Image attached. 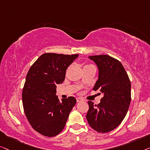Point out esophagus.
I'll return each mask as SVG.
<instances>
[{
    "label": "esophagus",
    "instance_id": "esophagus-1",
    "mask_svg": "<svg viewBox=\"0 0 150 150\" xmlns=\"http://www.w3.org/2000/svg\"><path fill=\"white\" fill-rule=\"evenodd\" d=\"M77 102H81V101H83V99L81 98V97H77Z\"/></svg>",
    "mask_w": 150,
    "mask_h": 150
}]
</instances>
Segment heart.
<instances>
[{"label": "heart", "instance_id": "1", "mask_svg": "<svg viewBox=\"0 0 150 150\" xmlns=\"http://www.w3.org/2000/svg\"><path fill=\"white\" fill-rule=\"evenodd\" d=\"M90 65H91V64H88V65H86V66H90ZM85 66V67H86Z\"/></svg>", "mask_w": 150, "mask_h": 150}]
</instances>
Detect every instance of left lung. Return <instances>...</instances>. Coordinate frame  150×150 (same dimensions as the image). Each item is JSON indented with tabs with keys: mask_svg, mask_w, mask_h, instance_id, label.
<instances>
[{
	"mask_svg": "<svg viewBox=\"0 0 150 150\" xmlns=\"http://www.w3.org/2000/svg\"><path fill=\"white\" fill-rule=\"evenodd\" d=\"M96 64L98 78L93 90L103 94L100 103L88 101V124L98 132H110L121 124L131 100V83L122 63L108 55L88 57Z\"/></svg>",
	"mask_w": 150,
	"mask_h": 150,
	"instance_id": "1",
	"label": "left lung"
}]
</instances>
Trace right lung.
Returning <instances> with one entry per match:
<instances>
[{"label": "right lung", "instance_id": "obj_1", "mask_svg": "<svg viewBox=\"0 0 150 150\" xmlns=\"http://www.w3.org/2000/svg\"><path fill=\"white\" fill-rule=\"evenodd\" d=\"M79 54H42L29 69L22 91L25 115L36 131L54 137L64 128L76 104L73 96L59 100L56 85L64 81L66 70Z\"/></svg>", "mask_w": 150, "mask_h": 150}]
</instances>
